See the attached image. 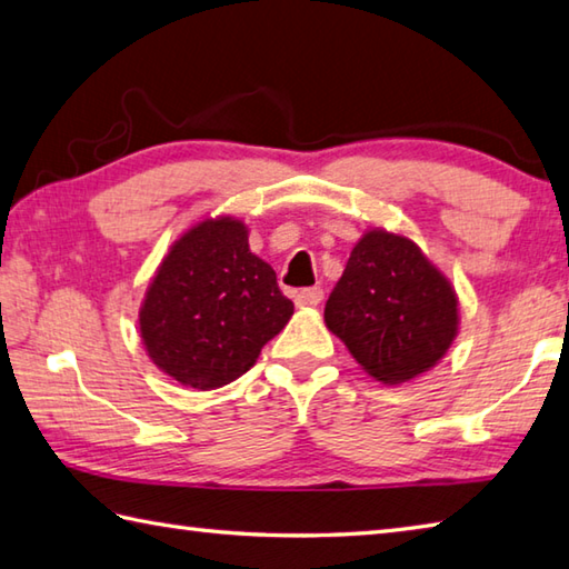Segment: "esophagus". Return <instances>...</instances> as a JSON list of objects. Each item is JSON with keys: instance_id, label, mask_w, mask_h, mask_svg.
Returning <instances> with one entry per match:
<instances>
[{"instance_id": "obj_1", "label": "esophagus", "mask_w": 569, "mask_h": 569, "mask_svg": "<svg viewBox=\"0 0 569 569\" xmlns=\"http://www.w3.org/2000/svg\"><path fill=\"white\" fill-rule=\"evenodd\" d=\"M323 301V288H301V291H296V303L298 306H318Z\"/></svg>"}]
</instances>
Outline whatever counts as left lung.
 Returning a JSON list of instances; mask_svg holds the SVG:
<instances>
[{"mask_svg": "<svg viewBox=\"0 0 569 569\" xmlns=\"http://www.w3.org/2000/svg\"><path fill=\"white\" fill-rule=\"evenodd\" d=\"M326 326L360 368L398 386L438 363L458 336V293L408 236L363 233L326 301Z\"/></svg>", "mask_w": 569, "mask_h": 569, "instance_id": "1", "label": "left lung"}]
</instances>
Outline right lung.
<instances>
[{
  "label": "right lung",
  "instance_id": "right-lung-1",
  "mask_svg": "<svg viewBox=\"0 0 569 569\" xmlns=\"http://www.w3.org/2000/svg\"><path fill=\"white\" fill-rule=\"evenodd\" d=\"M291 316L276 271L249 249L246 223L219 216L191 226L163 256L139 308V333L159 370L213 390L241 378Z\"/></svg>",
  "mask_w": 569,
  "mask_h": 569
}]
</instances>
